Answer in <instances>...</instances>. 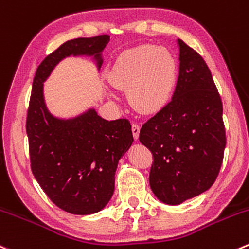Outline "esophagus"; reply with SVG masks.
<instances>
[{"label": "esophagus", "mask_w": 249, "mask_h": 249, "mask_svg": "<svg viewBox=\"0 0 249 249\" xmlns=\"http://www.w3.org/2000/svg\"><path fill=\"white\" fill-rule=\"evenodd\" d=\"M131 130H132V135H134V139H135V140L139 139V135H140V125L136 124V123H132V124H131Z\"/></svg>", "instance_id": "34e87169"}]
</instances>
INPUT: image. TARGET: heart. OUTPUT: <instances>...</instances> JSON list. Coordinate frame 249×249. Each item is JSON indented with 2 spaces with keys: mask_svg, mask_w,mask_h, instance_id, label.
I'll use <instances>...</instances> for the list:
<instances>
[{
  "mask_svg": "<svg viewBox=\"0 0 249 249\" xmlns=\"http://www.w3.org/2000/svg\"><path fill=\"white\" fill-rule=\"evenodd\" d=\"M108 78L114 88L127 90L132 108L151 114L160 110L170 100L178 81V64L164 48L139 46L115 59Z\"/></svg>",
  "mask_w": 249,
  "mask_h": 249,
  "instance_id": "1",
  "label": "heart"
}]
</instances>
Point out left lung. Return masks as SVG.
Returning a JSON list of instances; mask_svg holds the SVG:
<instances>
[{"instance_id":"8db88e82","label":"left lung","mask_w":249,"mask_h":249,"mask_svg":"<svg viewBox=\"0 0 249 249\" xmlns=\"http://www.w3.org/2000/svg\"><path fill=\"white\" fill-rule=\"evenodd\" d=\"M180 71L170 102L140 130L153 156L149 185L163 203L180 204L211 189L226 146L223 103L203 58L178 38Z\"/></svg>"}]
</instances>
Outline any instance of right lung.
<instances>
[{"label": "right lung", "mask_w": 249, "mask_h": 249, "mask_svg": "<svg viewBox=\"0 0 249 249\" xmlns=\"http://www.w3.org/2000/svg\"><path fill=\"white\" fill-rule=\"evenodd\" d=\"M109 36L79 37L59 46L41 62L33 81L26 134L31 171L48 198L71 214L100 212L112 198L118 161L130 148L127 119H103L89 109L73 119H58L47 110L43 81L63 58L93 55L98 69Z\"/></svg>", "instance_id": "1"}]
</instances>
